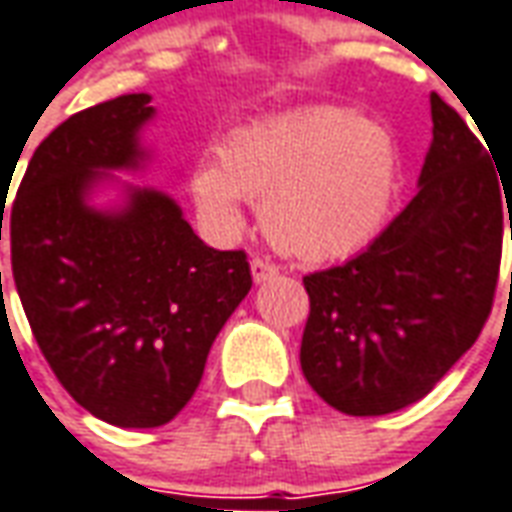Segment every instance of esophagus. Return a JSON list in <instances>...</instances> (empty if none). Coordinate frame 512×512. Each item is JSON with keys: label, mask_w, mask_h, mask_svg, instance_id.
Segmentation results:
<instances>
[{"label": "esophagus", "mask_w": 512, "mask_h": 512, "mask_svg": "<svg viewBox=\"0 0 512 512\" xmlns=\"http://www.w3.org/2000/svg\"><path fill=\"white\" fill-rule=\"evenodd\" d=\"M280 274V266L277 263H271L268 257H252V277H255V282H268L274 280Z\"/></svg>", "instance_id": "esophagus-1"}]
</instances>
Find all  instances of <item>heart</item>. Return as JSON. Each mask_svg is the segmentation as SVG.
I'll return each mask as SVG.
<instances>
[{
  "instance_id": "heart-1",
  "label": "heart",
  "mask_w": 512,
  "mask_h": 512,
  "mask_svg": "<svg viewBox=\"0 0 512 512\" xmlns=\"http://www.w3.org/2000/svg\"><path fill=\"white\" fill-rule=\"evenodd\" d=\"M396 185L388 132L341 107H310L232 135L221 157L191 174L196 207L219 230L241 224L246 199L260 202L271 244L307 260L366 246L385 224Z\"/></svg>"
}]
</instances>
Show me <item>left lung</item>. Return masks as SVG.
Segmentation results:
<instances>
[{"instance_id": "1", "label": "left lung", "mask_w": 512, "mask_h": 512, "mask_svg": "<svg viewBox=\"0 0 512 512\" xmlns=\"http://www.w3.org/2000/svg\"><path fill=\"white\" fill-rule=\"evenodd\" d=\"M430 105L432 146L410 205L360 255L302 280V371L346 416L427 396L491 316L512 188L455 107L438 94Z\"/></svg>"}]
</instances>
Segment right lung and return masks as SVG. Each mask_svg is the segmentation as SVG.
I'll return each mask as SVG.
<instances>
[{"instance_id":"obj_1","label":"right lung","mask_w":512,"mask_h":512,"mask_svg":"<svg viewBox=\"0 0 512 512\" xmlns=\"http://www.w3.org/2000/svg\"><path fill=\"white\" fill-rule=\"evenodd\" d=\"M149 102L116 96L63 121L35 149L7 221L0 216L49 368L88 413L135 430L163 427L191 402L210 346L252 288L244 249L207 246L171 196L130 188L121 210L88 205L105 171L144 160Z\"/></svg>"}]
</instances>
